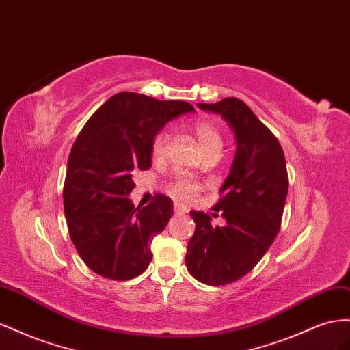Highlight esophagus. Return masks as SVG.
Wrapping results in <instances>:
<instances>
[{"label": "esophagus", "instance_id": "1", "mask_svg": "<svg viewBox=\"0 0 350 350\" xmlns=\"http://www.w3.org/2000/svg\"><path fill=\"white\" fill-rule=\"evenodd\" d=\"M173 211H174V214H176V215H178V214H185V213H186V206L176 204V205H174V208H173Z\"/></svg>", "mask_w": 350, "mask_h": 350}]
</instances>
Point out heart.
<instances>
[{
	"instance_id": "b5f03b06",
	"label": "heart",
	"mask_w": 350,
	"mask_h": 350,
	"mask_svg": "<svg viewBox=\"0 0 350 350\" xmlns=\"http://www.w3.org/2000/svg\"><path fill=\"white\" fill-rule=\"evenodd\" d=\"M193 136L196 145L201 151L202 157H206L213 152H219L221 148V135H219L218 129L209 122H199L193 127ZM168 145V136L167 133L161 132L158 133L152 142V158L155 161L163 159L167 151ZM199 192V185L191 180H178L172 186V193L178 199H192Z\"/></svg>"
}]
</instances>
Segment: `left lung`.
I'll return each instance as SVG.
<instances>
[{"label": "left lung", "mask_w": 350, "mask_h": 350, "mask_svg": "<svg viewBox=\"0 0 350 350\" xmlns=\"http://www.w3.org/2000/svg\"><path fill=\"white\" fill-rule=\"evenodd\" d=\"M198 108L221 116L234 133L236 152L219 187L223 198L214 206L226 224L214 227L208 214L191 211L196 227L185 261L196 280L223 286L246 275L273 245L280 230L288 178L277 137L243 101L224 98Z\"/></svg>", "instance_id": "8db88e82"}]
</instances>
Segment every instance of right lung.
<instances>
[{
	"instance_id": "1",
	"label": "right lung",
	"mask_w": 350,
	"mask_h": 350,
	"mask_svg": "<svg viewBox=\"0 0 350 350\" xmlns=\"http://www.w3.org/2000/svg\"><path fill=\"white\" fill-rule=\"evenodd\" d=\"M193 111L185 101L120 92L79 133L67 163L64 214L76 251L94 273L131 280L151 262V242L172 218L173 201L158 193L135 208L133 173L151 168L152 142L170 120Z\"/></svg>"
}]
</instances>
